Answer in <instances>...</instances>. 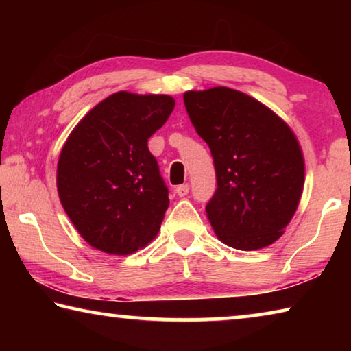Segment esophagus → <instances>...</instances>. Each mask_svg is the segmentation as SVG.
I'll use <instances>...</instances> for the list:
<instances>
[{"label": "esophagus", "mask_w": 351, "mask_h": 351, "mask_svg": "<svg viewBox=\"0 0 351 351\" xmlns=\"http://www.w3.org/2000/svg\"><path fill=\"white\" fill-rule=\"evenodd\" d=\"M189 184H181V186H176V189H175V192H176V195L178 197H186V195L189 193Z\"/></svg>", "instance_id": "obj_1"}]
</instances>
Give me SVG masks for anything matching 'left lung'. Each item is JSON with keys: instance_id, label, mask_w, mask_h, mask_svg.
<instances>
[{"instance_id": "8db88e82", "label": "left lung", "mask_w": 351, "mask_h": 351, "mask_svg": "<svg viewBox=\"0 0 351 351\" xmlns=\"http://www.w3.org/2000/svg\"><path fill=\"white\" fill-rule=\"evenodd\" d=\"M184 105L215 164L218 187L206 212L217 237L240 251L272 245L304 190L294 133L268 106L226 86L184 93Z\"/></svg>"}]
</instances>
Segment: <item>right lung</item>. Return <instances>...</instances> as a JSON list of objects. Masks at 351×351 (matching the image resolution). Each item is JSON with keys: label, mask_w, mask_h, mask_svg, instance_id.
Segmentation results:
<instances>
[{"label": "right lung", "mask_w": 351, "mask_h": 351, "mask_svg": "<svg viewBox=\"0 0 351 351\" xmlns=\"http://www.w3.org/2000/svg\"><path fill=\"white\" fill-rule=\"evenodd\" d=\"M173 108L165 94L119 91L94 106L64 142L58 197L77 232L99 251L133 254L161 229L169 189L147 142Z\"/></svg>", "instance_id": "right-lung-1"}]
</instances>
